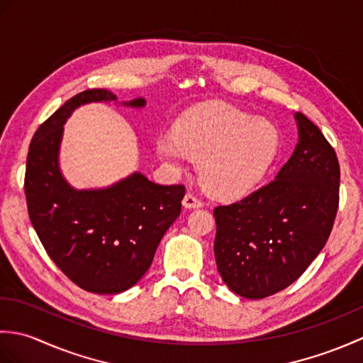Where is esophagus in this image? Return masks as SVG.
Listing matches in <instances>:
<instances>
[{
	"label": "esophagus",
	"instance_id": "1",
	"mask_svg": "<svg viewBox=\"0 0 363 363\" xmlns=\"http://www.w3.org/2000/svg\"><path fill=\"white\" fill-rule=\"evenodd\" d=\"M182 206L186 207V209H198V207H203V201H199V199L191 194H187L182 199Z\"/></svg>",
	"mask_w": 363,
	"mask_h": 363
}]
</instances>
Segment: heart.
Masks as SVG:
<instances>
[{"instance_id": "1", "label": "heart", "mask_w": 363, "mask_h": 363, "mask_svg": "<svg viewBox=\"0 0 363 363\" xmlns=\"http://www.w3.org/2000/svg\"><path fill=\"white\" fill-rule=\"evenodd\" d=\"M279 142V130L269 120L229 104H211L177 120L174 134L157 138L156 154L174 172L196 159L207 194L221 201H237L265 179Z\"/></svg>"}]
</instances>
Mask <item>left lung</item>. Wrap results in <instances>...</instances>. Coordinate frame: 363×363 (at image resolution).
Instances as JSON below:
<instances>
[{"label": "left lung", "mask_w": 363, "mask_h": 363, "mask_svg": "<svg viewBox=\"0 0 363 363\" xmlns=\"http://www.w3.org/2000/svg\"><path fill=\"white\" fill-rule=\"evenodd\" d=\"M298 143L274 181L215 207L213 252L228 287L260 299L289 287L318 256L338 209L340 167L321 130L295 113Z\"/></svg>", "instance_id": "8db88e82"}]
</instances>
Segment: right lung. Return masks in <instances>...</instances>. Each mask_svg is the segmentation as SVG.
<instances>
[{"label":"right lung","mask_w":363,"mask_h":363,"mask_svg":"<svg viewBox=\"0 0 363 363\" xmlns=\"http://www.w3.org/2000/svg\"><path fill=\"white\" fill-rule=\"evenodd\" d=\"M117 103L106 89L81 91L35 130L29 145L25 195L35 233L62 273L81 289L113 295L148 272L162 237L181 213L184 186H159L134 172L103 189L78 190L59 165L64 125L89 103ZM142 109L135 98L121 103Z\"/></svg>","instance_id":"obj_1"}]
</instances>
